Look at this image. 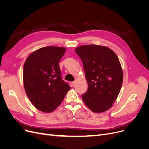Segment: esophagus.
<instances>
[{
  "mask_svg": "<svg viewBox=\"0 0 149 149\" xmlns=\"http://www.w3.org/2000/svg\"><path fill=\"white\" fill-rule=\"evenodd\" d=\"M76 81H73V82H72V86H73V87H74L75 86H76Z\"/></svg>",
  "mask_w": 149,
  "mask_h": 149,
  "instance_id": "obj_1",
  "label": "esophagus"
}]
</instances>
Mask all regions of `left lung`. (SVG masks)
<instances>
[{"label":"left lung","instance_id":"left-lung-1","mask_svg":"<svg viewBox=\"0 0 149 149\" xmlns=\"http://www.w3.org/2000/svg\"><path fill=\"white\" fill-rule=\"evenodd\" d=\"M81 59L88 89L82 99L96 113L107 111L118 97L123 81V71L116 54L107 47L87 45L76 48Z\"/></svg>","mask_w":149,"mask_h":149}]
</instances>
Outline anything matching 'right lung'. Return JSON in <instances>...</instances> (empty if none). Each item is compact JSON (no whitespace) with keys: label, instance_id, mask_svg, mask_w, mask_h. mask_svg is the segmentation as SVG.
Here are the masks:
<instances>
[{"label":"right lung","instance_id":"obj_1","mask_svg":"<svg viewBox=\"0 0 149 149\" xmlns=\"http://www.w3.org/2000/svg\"><path fill=\"white\" fill-rule=\"evenodd\" d=\"M66 49L48 46L31 53L25 61L23 80L31 104L39 111L52 112L71 89L61 78L58 63Z\"/></svg>","mask_w":149,"mask_h":149}]
</instances>
